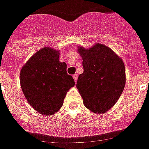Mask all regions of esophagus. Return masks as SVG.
<instances>
[{
	"mask_svg": "<svg viewBox=\"0 0 149 149\" xmlns=\"http://www.w3.org/2000/svg\"><path fill=\"white\" fill-rule=\"evenodd\" d=\"M72 77H73V79H74L75 82H77V78H78L77 74H74L73 76H72Z\"/></svg>",
	"mask_w": 149,
	"mask_h": 149,
	"instance_id": "1",
	"label": "esophagus"
}]
</instances>
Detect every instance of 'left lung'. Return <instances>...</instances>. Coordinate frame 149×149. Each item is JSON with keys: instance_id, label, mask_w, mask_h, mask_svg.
Masks as SVG:
<instances>
[{"instance_id": "left-lung-1", "label": "left lung", "mask_w": 149, "mask_h": 149, "mask_svg": "<svg viewBox=\"0 0 149 149\" xmlns=\"http://www.w3.org/2000/svg\"><path fill=\"white\" fill-rule=\"evenodd\" d=\"M83 62L77 88L84 106L97 113L105 112L118 100L125 85L124 62L112 49L101 44L91 49L78 47Z\"/></svg>"}]
</instances>
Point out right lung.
I'll return each instance as SVG.
<instances>
[{"mask_svg": "<svg viewBox=\"0 0 149 149\" xmlns=\"http://www.w3.org/2000/svg\"><path fill=\"white\" fill-rule=\"evenodd\" d=\"M60 52L45 47L36 52L21 68V86L28 102L40 114H54L63 105L70 88L75 85L67 65L59 61Z\"/></svg>", "mask_w": 149, "mask_h": 149, "instance_id": "1", "label": "right lung"}]
</instances>
